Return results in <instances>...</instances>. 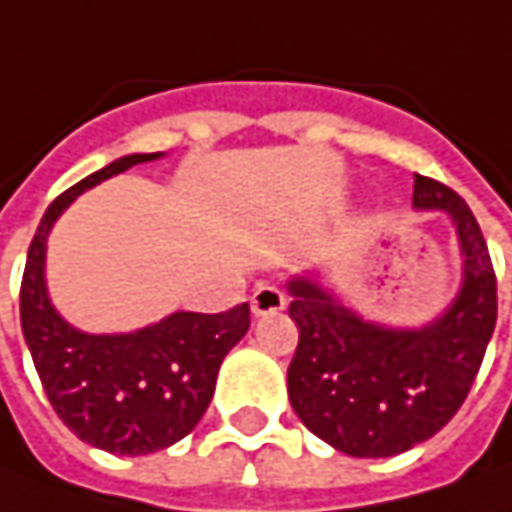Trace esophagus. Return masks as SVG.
I'll list each match as a JSON object with an SVG mask.
<instances>
[{"mask_svg":"<svg viewBox=\"0 0 512 512\" xmlns=\"http://www.w3.org/2000/svg\"><path fill=\"white\" fill-rule=\"evenodd\" d=\"M250 310H253V316H270V313H279V310H285V293L273 285H259L256 290H253Z\"/></svg>","mask_w":512,"mask_h":512,"instance_id":"esophagus-1","label":"esophagus"}]
</instances>
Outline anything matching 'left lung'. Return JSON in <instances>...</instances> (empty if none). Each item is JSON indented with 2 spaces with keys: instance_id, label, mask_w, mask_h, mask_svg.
<instances>
[{
  "instance_id": "8db88e82",
  "label": "left lung",
  "mask_w": 512,
  "mask_h": 512,
  "mask_svg": "<svg viewBox=\"0 0 512 512\" xmlns=\"http://www.w3.org/2000/svg\"><path fill=\"white\" fill-rule=\"evenodd\" d=\"M413 207L444 213L462 253L459 290L436 319L419 327L367 319L322 285L319 270L287 282V313L299 327L290 404L310 433L356 459H387L436 436L470 393L496 327V273L467 202L416 176Z\"/></svg>"
}]
</instances>
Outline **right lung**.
<instances>
[{
    "label": "right lung",
    "instance_id": "right-lung-1",
    "mask_svg": "<svg viewBox=\"0 0 512 512\" xmlns=\"http://www.w3.org/2000/svg\"><path fill=\"white\" fill-rule=\"evenodd\" d=\"M162 156H122L53 199L30 242L19 293L22 333L56 416L82 442L116 456H148L185 439L213 399L222 359L250 327L245 302L227 313L176 310L130 333H88L50 302L45 262L56 219L90 187Z\"/></svg>",
    "mask_w": 512,
    "mask_h": 512
}]
</instances>
